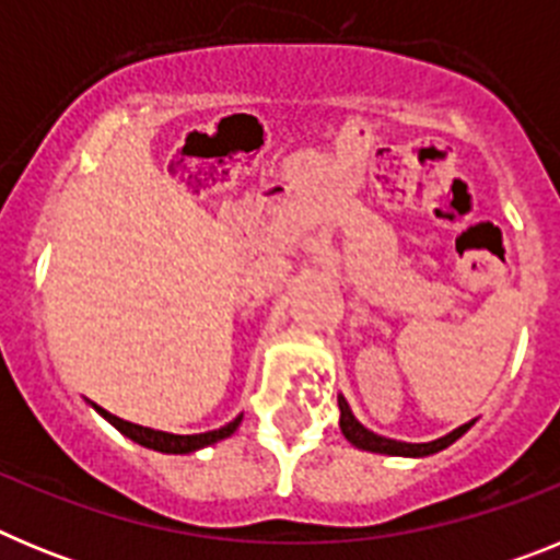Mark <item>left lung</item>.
Returning <instances> with one entry per match:
<instances>
[{
	"mask_svg": "<svg viewBox=\"0 0 560 560\" xmlns=\"http://www.w3.org/2000/svg\"><path fill=\"white\" fill-rule=\"evenodd\" d=\"M339 412H341L339 429L350 446L361 448V452L389 454V457H429V454H438V452H443V448L452 446L454 440L463 438V434L468 432L474 423H477V418L468 420V423L457 427L454 432L443 434V438H438V440H429V443H404V440H393V438H384V434L370 432L364 423H359V418L353 415V409H350V404L345 395H339Z\"/></svg>",
	"mask_w": 560,
	"mask_h": 560,
	"instance_id": "8db88e82",
	"label": "left lung"
}]
</instances>
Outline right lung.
Wrapping results in <instances>:
<instances>
[{
  "label": "right lung",
  "instance_id": "right-lung-1",
  "mask_svg": "<svg viewBox=\"0 0 560 560\" xmlns=\"http://www.w3.org/2000/svg\"><path fill=\"white\" fill-rule=\"evenodd\" d=\"M89 404H92V400H89ZM92 409H95L97 415H103V418H106L108 423L117 429V432L126 434L128 440H133V443H140V446L153 448V452H162V454L201 452V448L212 446V443H221V440L232 438V434H235V429L241 427V420H244V415H237V418L230 420L226 427L212 429V432L171 434V432H160V429H148V427H137V423H128V420H122V418H117V415L106 412V409L97 407V404H92Z\"/></svg>",
  "mask_w": 560,
  "mask_h": 560
}]
</instances>
